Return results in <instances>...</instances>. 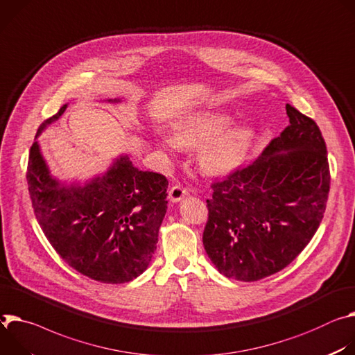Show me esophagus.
Segmentation results:
<instances>
[{
  "instance_id": "1",
  "label": "esophagus",
  "mask_w": 355,
  "mask_h": 355,
  "mask_svg": "<svg viewBox=\"0 0 355 355\" xmlns=\"http://www.w3.org/2000/svg\"><path fill=\"white\" fill-rule=\"evenodd\" d=\"M187 194H189V190H187L186 187L180 186V184H175V186H172V187L169 189V199H171V202H173V203L182 200V199L184 198V196H187Z\"/></svg>"
}]
</instances>
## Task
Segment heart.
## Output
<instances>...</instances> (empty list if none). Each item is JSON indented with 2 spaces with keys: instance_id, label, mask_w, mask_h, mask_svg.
Returning a JSON list of instances; mask_svg holds the SVG:
<instances>
[{
  "instance_id": "b5f03b06",
  "label": "heart",
  "mask_w": 355,
  "mask_h": 355,
  "mask_svg": "<svg viewBox=\"0 0 355 355\" xmlns=\"http://www.w3.org/2000/svg\"><path fill=\"white\" fill-rule=\"evenodd\" d=\"M231 124V116L221 111H200L187 115L175 125L176 139L165 137L172 149L199 146L198 159L203 172L223 175L237 168L247 156L255 134L244 124Z\"/></svg>"
}]
</instances>
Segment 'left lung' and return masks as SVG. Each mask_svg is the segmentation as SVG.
<instances>
[{
	"label": "left lung",
	"mask_w": 355,
	"mask_h": 355,
	"mask_svg": "<svg viewBox=\"0 0 355 355\" xmlns=\"http://www.w3.org/2000/svg\"><path fill=\"white\" fill-rule=\"evenodd\" d=\"M289 125L252 164L211 184L205 250L227 278L263 279L309 244L326 211V142L310 116L286 104Z\"/></svg>",
	"instance_id": "8db88e82"
}]
</instances>
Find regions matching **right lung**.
Instances as JSON below:
<instances>
[{
  "mask_svg": "<svg viewBox=\"0 0 355 355\" xmlns=\"http://www.w3.org/2000/svg\"><path fill=\"white\" fill-rule=\"evenodd\" d=\"M66 107L45 120L36 137ZM26 180L36 220L69 266L103 284L130 282L148 268L168 209L164 175L142 172L124 156L83 187L60 186L33 142Z\"/></svg>",
  "mask_w": 355,
  "mask_h": 355,
  "instance_id": "right-lung-1",
  "label": "right lung"
}]
</instances>
